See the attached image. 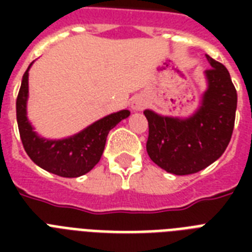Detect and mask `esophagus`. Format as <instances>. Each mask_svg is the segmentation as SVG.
Listing matches in <instances>:
<instances>
[{"label":"esophagus","mask_w":252,"mask_h":252,"mask_svg":"<svg viewBox=\"0 0 252 252\" xmlns=\"http://www.w3.org/2000/svg\"><path fill=\"white\" fill-rule=\"evenodd\" d=\"M145 106H146V100L144 98H141V96H136V98L132 100V108H133V110L140 111L142 110Z\"/></svg>","instance_id":"esophagus-1"}]
</instances>
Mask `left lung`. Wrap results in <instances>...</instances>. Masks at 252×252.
Listing matches in <instances>:
<instances>
[{
    "instance_id": "left-lung-1",
    "label": "left lung",
    "mask_w": 252,
    "mask_h": 252,
    "mask_svg": "<svg viewBox=\"0 0 252 252\" xmlns=\"http://www.w3.org/2000/svg\"><path fill=\"white\" fill-rule=\"evenodd\" d=\"M207 59L208 90L200 108L188 119L159 116L145 110L149 124L146 152L167 172L189 175L219 159L230 142L237 110V90L221 63Z\"/></svg>"
}]
</instances>
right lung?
<instances>
[{
    "label": "right lung",
    "mask_w": 252,
    "mask_h": 252,
    "mask_svg": "<svg viewBox=\"0 0 252 252\" xmlns=\"http://www.w3.org/2000/svg\"><path fill=\"white\" fill-rule=\"evenodd\" d=\"M27 95L29 69L23 74L17 96V122L22 144L37 166L64 178H77L90 171L102 157L108 132L130 114L128 110L119 111L95 122L76 136L52 141L39 137L32 130L26 116Z\"/></svg>",
    "instance_id": "1"
}]
</instances>
